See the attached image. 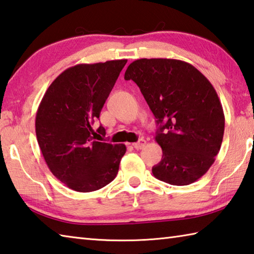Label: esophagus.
Returning a JSON list of instances; mask_svg holds the SVG:
<instances>
[{"label": "esophagus", "mask_w": 254, "mask_h": 254, "mask_svg": "<svg viewBox=\"0 0 254 254\" xmlns=\"http://www.w3.org/2000/svg\"><path fill=\"white\" fill-rule=\"evenodd\" d=\"M145 145H146V140L144 138H140L138 141H137V143L132 144V146H134V148H136V149L144 148Z\"/></svg>", "instance_id": "1"}]
</instances>
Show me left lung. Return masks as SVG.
Instances as JSON below:
<instances>
[{
	"mask_svg": "<svg viewBox=\"0 0 254 254\" xmlns=\"http://www.w3.org/2000/svg\"><path fill=\"white\" fill-rule=\"evenodd\" d=\"M125 80L139 87L159 126L155 139L163 157L153 167L154 176L179 186L201 179L224 134L223 108L211 82L192 64L175 59L136 60Z\"/></svg>",
	"mask_w": 254,
	"mask_h": 254,
	"instance_id": "8db88e82",
	"label": "left lung"
}]
</instances>
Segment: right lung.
<instances>
[{
  "label": "right lung",
  "instance_id": "right-lung-1",
  "mask_svg": "<svg viewBox=\"0 0 254 254\" xmlns=\"http://www.w3.org/2000/svg\"><path fill=\"white\" fill-rule=\"evenodd\" d=\"M126 62L71 66L58 75L40 102L35 134L44 161L58 180L77 192H92L113 182L126 153L124 144L96 140L100 135L92 129Z\"/></svg>",
  "mask_w": 254,
  "mask_h": 254
}]
</instances>
